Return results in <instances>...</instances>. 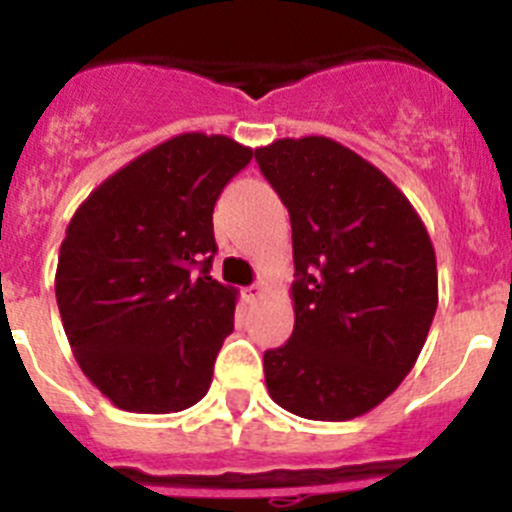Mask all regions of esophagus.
<instances>
[{
    "instance_id": "obj_1",
    "label": "esophagus",
    "mask_w": 512,
    "mask_h": 512,
    "mask_svg": "<svg viewBox=\"0 0 512 512\" xmlns=\"http://www.w3.org/2000/svg\"><path fill=\"white\" fill-rule=\"evenodd\" d=\"M264 292H266V284H264V282H256V284H251V287L246 289V297H248V302H256V300H261V297H264Z\"/></svg>"
}]
</instances>
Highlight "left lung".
I'll return each instance as SVG.
<instances>
[{
	"mask_svg": "<svg viewBox=\"0 0 512 512\" xmlns=\"http://www.w3.org/2000/svg\"><path fill=\"white\" fill-rule=\"evenodd\" d=\"M289 210L295 330L264 354L271 400L310 420L377 408L418 361L438 307L436 251L410 200L323 135L256 148Z\"/></svg>",
	"mask_w": 512,
	"mask_h": 512,
	"instance_id": "1",
	"label": "left lung"
}]
</instances>
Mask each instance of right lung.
<instances>
[{"label":"right lung","instance_id":"right-lung-1","mask_svg":"<svg viewBox=\"0 0 512 512\" xmlns=\"http://www.w3.org/2000/svg\"><path fill=\"white\" fill-rule=\"evenodd\" d=\"M251 158L228 135H174L107 176L71 217L58 312L81 372L115 408L179 413L210 390L238 300L210 277L212 210Z\"/></svg>","mask_w":512,"mask_h":512}]
</instances>
